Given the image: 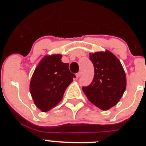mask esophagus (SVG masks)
<instances>
[{
	"label": "esophagus",
	"mask_w": 146,
	"mask_h": 146,
	"mask_svg": "<svg viewBox=\"0 0 146 146\" xmlns=\"http://www.w3.org/2000/svg\"><path fill=\"white\" fill-rule=\"evenodd\" d=\"M80 75H81V72H79L78 73L76 74V77H77V78H79V77H80Z\"/></svg>",
	"instance_id": "esophagus-1"
}]
</instances>
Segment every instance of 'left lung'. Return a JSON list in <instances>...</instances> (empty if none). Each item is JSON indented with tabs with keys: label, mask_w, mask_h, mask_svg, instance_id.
Instances as JSON below:
<instances>
[{
	"label": "left lung",
	"mask_w": 146,
	"mask_h": 146,
	"mask_svg": "<svg viewBox=\"0 0 146 146\" xmlns=\"http://www.w3.org/2000/svg\"><path fill=\"white\" fill-rule=\"evenodd\" d=\"M94 66L92 82L82 91L88 99L102 110L118 104L126 87L124 69L118 58L109 50L90 53Z\"/></svg>",
	"instance_id": "1"
}]
</instances>
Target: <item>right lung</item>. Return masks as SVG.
Wrapping results in <instances>:
<instances>
[{"mask_svg":"<svg viewBox=\"0 0 146 146\" xmlns=\"http://www.w3.org/2000/svg\"><path fill=\"white\" fill-rule=\"evenodd\" d=\"M60 54L46 55L35 69L30 82V92L35 105L42 112L55 108L62 100L66 89L75 75L69 64L61 61Z\"/></svg>","mask_w":146,"mask_h":146,"instance_id":"1","label":"right lung"}]
</instances>
